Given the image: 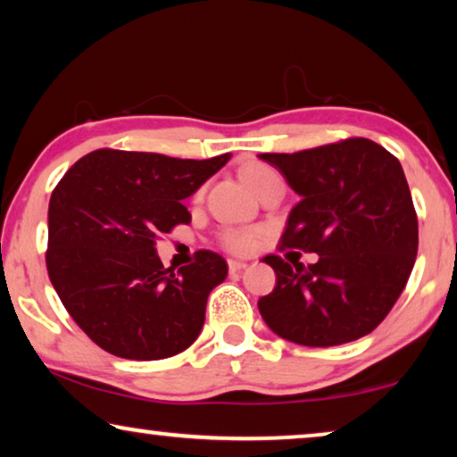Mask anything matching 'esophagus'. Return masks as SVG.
Returning <instances> with one entry per match:
<instances>
[{
  "instance_id": "34e87169",
  "label": "esophagus",
  "mask_w": 457,
  "mask_h": 457,
  "mask_svg": "<svg viewBox=\"0 0 457 457\" xmlns=\"http://www.w3.org/2000/svg\"><path fill=\"white\" fill-rule=\"evenodd\" d=\"M228 267H229V272H240L248 267L246 262H240V261H228Z\"/></svg>"
}]
</instances>
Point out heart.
<instances>
[{"label":"heart","instance_id":"obj_1","mask_svg":"<svg viewBox=\"0 0 457 457\" xmlns=\"http://www.w3.org/2000/svg\"><path fill=\"white\" fill-rule=\"evenodd\" d=\"M242 180L246 182V187L252 190V193H258L270 179H277V172L264 163H246L240 170ZM196 199H201V193L196 195ZM220 240L223 244V248L234 252V254H246L252 248L256 246L258 242V231L256 229H242V228H228L221 231Z\"/></svg>","mask_w":457,"mask_h":457}]
</instances>
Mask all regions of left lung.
<instances>
[{
	"label": "left lung",
	"mask_w": 457,
	"mask_h": 457,
	"mask_svg": "<svg viewBox=\"0 0 457 457\" xmlns=\"http://www.w3.org/2000/svg\"><path fill=\"white\" fill-rule=\"evenodd\" d=\"M299 195L281 250L316 252V264L264 256L277 285L258 299L269 328L303 346L370 335L406 287L419 221L404 170L376 141L353 137L297 154H261Z\"/></svg>",
	"instance_id": "left-lung-1"
}]
</instances>
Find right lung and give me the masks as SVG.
<instances>
[{
    "label": "right lung",
    "mask_w": 457,
    "mask_h": 457,
    "mask_svg": "<svg viewBox=\"0 0 457 457\" xmlns=\"http://www.w3.org/2000/svg\"><path fill=\"white\" fill-rule=\"evenodd\" d=\"M229 158L98 149L54 187L46 270L65 310L100 349L155 361L179 355L199 337L207 297L228 277V262L199 250L193 264L174 272L163 269L155 240L190 223L182 201Z\"/></svg>",
    "instance_id": "right-lung-1"
}]
</instances>
